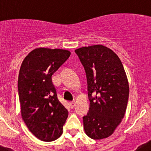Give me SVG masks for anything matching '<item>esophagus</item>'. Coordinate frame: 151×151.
Listing matches in <instances>:
<instances>
[{
  "instance_id": "esophagus-1",
  "label": "esophagus",
  "mask_w": 151,
  "mask_h": 151,
  "mask_svg": "<svg viewBox=\"0 0 151 151\" xmlns=\"http://www.w3.org/2000/svg\"><path fill=\"white\" fill-rule=\"evenodd\" d=\"M75 104H76V102L74 101H71V102L69 103V104H70V106H71V108H73L74 107V106H75Z\"/></svg>"
}]
</instances>
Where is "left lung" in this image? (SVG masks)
<instances>
[{"label":"left lung","instance_id":"obj_1","mask_svg":"<svg viewBox=\"0 0 151 151\" xmlns=\"http://www.w3.org/2000/svg\"><path fill=\"white\" fill-rule=\"evenodd\" d=\"M88 82L89 112L83 117L85 134L101 139L113 134L124 118L129 95L126 71L111 49L97 45L75 50Z\"/></svg>","mask_w":151,"mask_h":151}]
</instances>
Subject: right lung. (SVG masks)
<instances>
[{"label": "right lung", "mask_w": 151, "mask_h": 151, "mask_svg": "<svg viewBox=\"0 0 151 151\" xmlns=\"http://www.w3.org/2000/svg\"><path fill=\"white\" fill-rule=\"evenodd\" d=\"M70 55L63 49L36 48L25 58L19 69L22 118L30 132L42 141H54L63 134L68 112L58 99L52 75Z\"/></svg>", "instance_id": "1"}]
</instances>
